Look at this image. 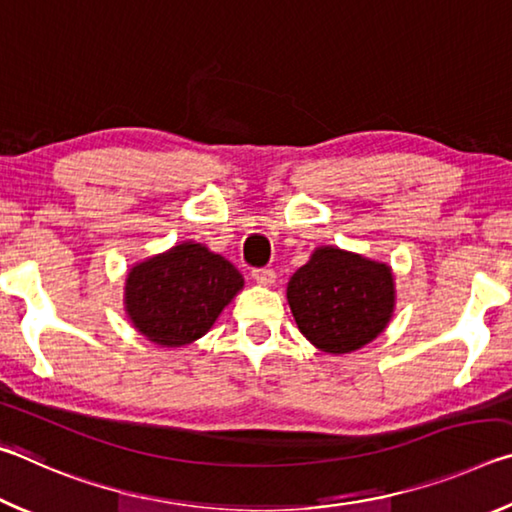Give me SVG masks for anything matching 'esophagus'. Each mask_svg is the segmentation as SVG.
<instances>
[{"mask_svg":"<svg viewBox=\"0 0 512 512\" xmlns=\"http://www.w3.org/2000/svg\"><path fill=\"white\" fill-rule=\"evenodd\" d=\"M253 280L259 284V287H271L275 282V271L273 268H255Z\"/></svg>","mask_w":512,"mask_h":512,"instance_id":"obj_1","label":"esophagus"}]
</instances>
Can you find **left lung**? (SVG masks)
<instances>
[{"label": "left lung", "mask_w": 512, "mask_h": 512, "mask_svg": "<svg viewBox=\"0 0 512 512\" xmlns=\"http://www.w3.org/2000/svg\"><path fill=\"white\" fill-rule=\"evenodd\" d=\"M287 300L311 345L329 354H345L384 332L395 309V282L391 266L320 246L291 275Z\"/></svg>", "instance_id": "1"}]
</instances>
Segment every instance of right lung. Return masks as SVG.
Listing matches in <instances>:
<instances>
[{"label": "right lung", "mask_w": 512, "mask_h": 512, "mask_svg": "<svg viewBox=\"0 0 512 512\" xmlns=\"http://www.w3.org/2000/svg\"><path fill=\"white\" fill-rule=\"evenodd\" d=\"M241 289L244 277L228 259L185 241L128 271L124 305L133 327L151 343L180 348L210 332Z\"/></svg>", "instance_id": "right-lung-1"}]
</instances>
